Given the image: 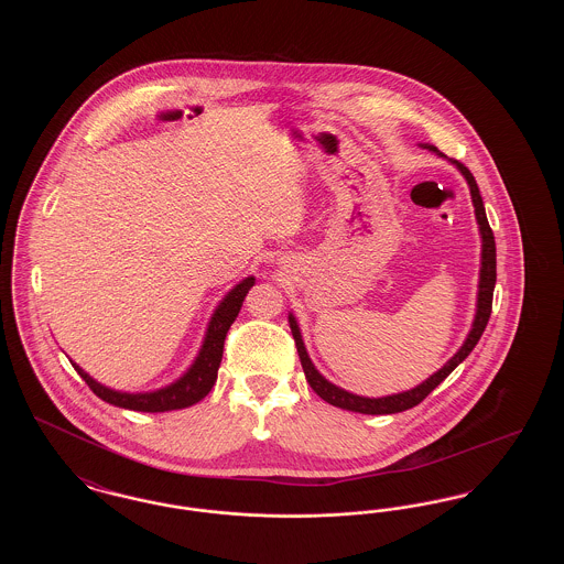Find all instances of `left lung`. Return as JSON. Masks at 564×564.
<instances>
[{"label": "left lung", "instance_id": "obj_1", "mask_svg": "<svg viewBox=\"0 0 564 564\" xmlns=\"http://www.w3.org/2000/svg\"><path fill=\"white\" fill-rule=\"evenodd\" d=\"M433 152H437L433 145H427ZM458 171L465 175L469 189H471V198H474V207H476V217H478V224H480V232H482V269H480V292H478V313H476V319H474V327L465 340V345L458 349L455 357L442 368L437 370L435 375L427 378L423 384H419L416 389L412 391H405V393H398V395H389V398H378V400H370V398H359V395H352L345 389H338L336 384L327 382L313 366V361L308 359L306 349H304V343H302V336H300V329H297V323L294 317L290 315V327H292V334H294L295 347H297V355H300V364H302V370L306 375L308 384L313 387V391L332 405L336 408H343V410H350V412H361V414H395V412H403V410H410L414 405L423 402L431 391L451 375L455 370L456 366L474 350V347L478 345L480 336H482L484 327L490 319V313H492V292H495V281H497V247H495V235L488 226V219H486V212H484L482 196H480V189L478 184L471 175V171L463 164V162L453 161Z\"/></svg>", "mask_w": 564, "mask_h": 564}]
</instances>
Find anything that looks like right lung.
<instances>
[{"instance_id": "add662e5", "label": "right lung", "mask_w": 564, "mask_h": 564, "mask_svg": "<svg viewBox=\"0 0 564 564\" xmlns=\"http://www.w3.org/2000/svg\"><path fill=\"white\" fill-rule=\"evenodd\" d=\"M253 281H256L253 276H247L242 283H239L230 294L221 300V304L217 306V311L212 317L205 345L198 352L196 361L192 364L188 372L182 376L177 382H173L171 387H164V389L154 391V393H137V395L120 393V391H111L108 387L99 384L97 380H93L76 364H72V366L78 370L82 380L90 387V391L97 398H101L104 402L111 403V405H118V408L137 410V412H169V410H180V408H188L192 403L200 402L215 384L217 368L221 364L226 334H228L230 325L237 319V315L241 311L242 300L253 288Z\"/></svg>"}]
</instances>
